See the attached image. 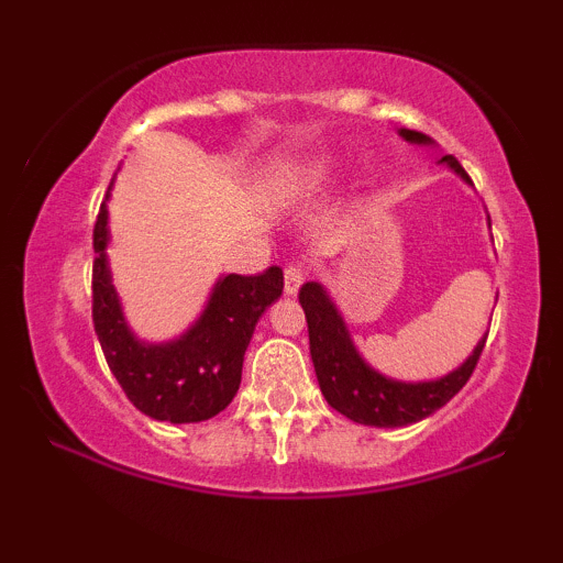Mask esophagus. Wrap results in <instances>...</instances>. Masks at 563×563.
I'll use <instances>...</instances> for the list:
<instances>
[{"instance_id": "esophagus-1", "label": "esophagus", "mask_w": 563, "mask_h": 563, "mask_svg": "<svg viewBox=\"0 0 563 563\" xmlns=\"http://www.w3.org/2000/svg\"><path fill=\"white\" fill-rule=\"evenodd\" d=\"M307 275H309V269L303 267V264H288L286 267V294L288 296L299 294L303 280H307Z\"/></svg>"}]
</instances>
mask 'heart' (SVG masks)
<instances>
[{
    "mask_svg": "<svg viewBox=\"0 0 563 563\" xmlns=\"http://www.w3.org/2000/svg\"><path fill=\"white\" fill-rule=\"evenodd\" d=\"M318 174H322V169H314V177H318Z\"/></svg>",
    "mask_w": 563,
    "mask_h": 563,
    "instance_id": "b5f03b06",
    "label": "heart"
}]
</instances>
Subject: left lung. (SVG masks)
Masks as SVG:
<instances>
[{
  "instance_id": "left-lung-1",
  "label": "left lung",
  "mask_w": 563,
  "mask_h": 563,
  "mask_svg": "<svg viewBox=\"0 0 563 563\" xmlns=\"http://www.w3.org/2000/svg\"><path fill=\"white\" fill-rule=\"evenodd\" d=\"M405 140L410 142H431L426 134L402 129ZM444 164L452 172L461 174L468 183V174L455 156H444ZM299 301L307 314L309 328V354H312L314 373H318L320 391L333 410L346 416L349 421L378 426V429H394V426H407L423 421L426 416L448 405L457 391L466 386L482 357L484 341L476 344L474 354L457 371L439 380H426V384H402V380L384 378L363 363V357L349 339L344 320L335 312L331 299L318 283H307L299 290Z\"/></svg>"
}]
</instances>
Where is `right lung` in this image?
Listing matches in <instances>:
<instances>
[{
	"label": "right lung",
	"instance_id": "1",
	"mask_svg": "<svg viewBox=\"0 0 563 563\" xmlns=\"http://www.w3.org/2000/svg\"><path fill=\"white\" fill-rule=\"evenodd\" d=\"M92 322L106 363L145 416L169 423L209 421L232 402L241 386L243 354L264 309L283 294V269L228 275L209 307L185 335L169 344H142L126 328L106 264L108 209L95 222Z\"/></svg>",
	"mask_w": 563,
	"mask_h": 563
}]
</instances>
